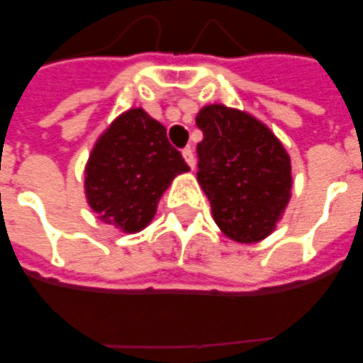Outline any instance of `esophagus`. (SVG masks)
<instances>
[{
    "instance_id": "1",
    "label": "esophagus",
    "mask_w": 363,
    "mask_h": 363,
    "mask_svg": "<svg viewBox=\"0 0 363 363\" xmlns=\"http://www.w3.org/2000/svg\"><path fill=\"white\" fill-rule=\"evenodd\" d=\"M182 158L186 160V164L194 169V165H196V158H194L192 148H184V150H182Z\"/></svg>"
}]
</instances>
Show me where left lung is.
Wrapping results in <instances>:
<instances>
[{
  "label": "left lung",
  "mask_w": 363,
  "mask_h": 363,
  "mask_svg": "<svg viewBox=\"0 0 363 363\" xmlns=\"http://www.w3.org/2000/svg\"><path fill=\"white\" fill-rule=\"evenodd\" d=\"M203 131L198 181L215 222L238 242H256L275 230L290 199V156L262 122L224 105L196 116Z\"/></svg>",
  "instance_id": "8db88e82"
}]
</instances>
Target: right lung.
<instances>
[{
  "instance_id": "obj_1",
  "label": "right lung",
  "mask_w": 363,
  "mask_h": 363,
  "mask_svg": "<svg viewBox=\"0 0 363 363\" xmlns=\"http://www.w3.org/2000/svg\"><path fill=\"white\" fill-rule=\"evenodd\" d=\"M188 169L164 125L143 109H131L94 147L84 181L88 203L107 224L139 232L152 220L173 177Z\"/></svg>"
}]
</instances>
